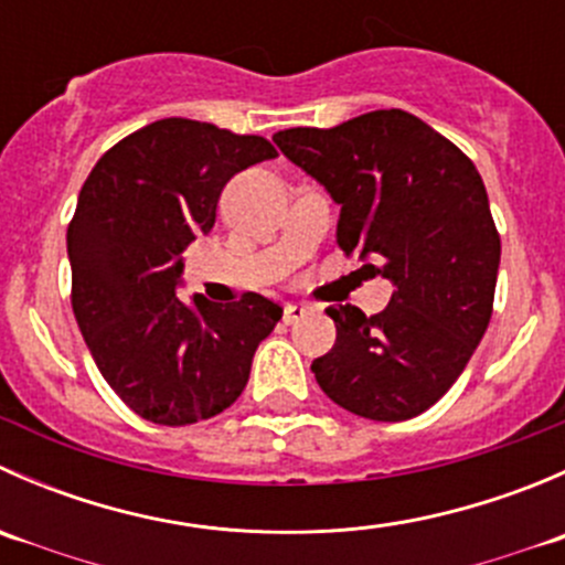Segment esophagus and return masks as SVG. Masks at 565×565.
<instances>
[{
    "label": "esophagus",
    "mask_w": 565,
    "mask_h": 565,
    "mask_svg": "<svg viewBox=\"0 0 565 565\" xmlns=\"http://www.w3.org/2000/svg\"><path fill=\"white\" fill-rule=\"evenodd\" d=\"M303 317H306V306H300V303L284 306V322H287V324H295L298 319H303Z\"/></svg>",
    "instance_id": "1"
}]
</instances>
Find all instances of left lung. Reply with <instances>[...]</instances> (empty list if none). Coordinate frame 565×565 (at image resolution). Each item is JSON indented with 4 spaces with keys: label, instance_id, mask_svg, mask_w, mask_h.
<instances>
[{
    "label": "left lung",
    "instance_id": "8db88e82",
    "mask_svg": "<svg viewBox=\"0 0 565 565\" xmlns=\"http://www.w3.org/2000/svg\"><path fill=\"white\" fill-rule=\"evenodd\" d=\"M273 141L341 204L339 248L393 284L374 317L328 309L335 344L311 363L319 388L361 418H415L457 383L492 317L500 235L481 174L402 108Z\"/></svg>",
    "mask_w": 565,
    "mask_h": 565
}]
</instances>
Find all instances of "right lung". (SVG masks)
<instances>
[{"label": "right lung", "mask_w": 565, "mask_h": 565, "mask_svg": "<svg viewBox=\"0 0 565 565\" xmlns=\"http://www.w3.org/2000/svg\"><path fill=\"white\" fill-rule=\"evenodd\" d=\"M262 136L169 117L95 163L67 226L73 315L114 393L141 418L188 426L224 413L248 383L281 306L177 298L182 250L207 235L226 182L276 158Z\"/></svg>", "instance_id": "right-lung-1"}]
</instances>
